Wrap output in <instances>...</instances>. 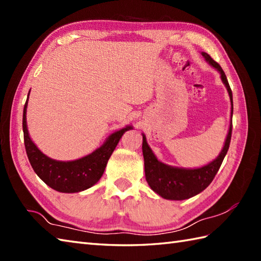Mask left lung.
Here are the masks:
<instances>
[{"label": "left lung", "instance_id": "left-lung-1", "mask_svg": "<svg viewBox=\"0 0 261 261\" xmlns=\"http://www.w3.org/2000/svg\"><path fill=\"white\" fill-rule=\"evenodd\" d=\"M204 59L212 66L213 68L219 71L221 75V81L224 84L226 91L229 93L231 102V120L229 125V131L226 135L225 141L222 150L219 156L212 162L197 168H182L175 167L158 160L149 147L146 136L142 134V153L145 159V174L148 185L151 190L157 193L159 196L170 201H182V199L191 198L203 192L215 177L218 173L221 164L229 150L231 134H232V114H233V99H232V92L230 85L226 80L223 69L221 66L214 62L206 53H201Z\"/></svg>", "mask_w": 261, "mask_h": 261}]
</instances>
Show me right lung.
<instances>
[{"label":"right lung","instance_id":"right-lung-1","mask_svg":"<svg viewBox=\"0 0 261 261\" xmlns=\"http://www.w3.org/2000/svg\"><path fill=\"white\" fill-rule=\"evenodd\" d=\"M29 94H28L23 109L22 126H23L28 159L35 173L49 187L60 193H79L95 185L102 177L111 154L118 146L122 136L124 132L134 129V126L126 125L118 131H114L105 139L101 147L80 159L69 160V162L53 159L46 156L29 136L27 125V108Z\"/></svg>","mask_w":261,"mask_h":261}]
</instances>
